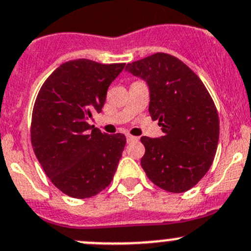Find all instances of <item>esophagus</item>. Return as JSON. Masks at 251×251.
Listing matches in <instances>:
<instances>
[{"instance_id":"esophagus-1","label":"esophagus","mask_w":251,"mask_h":251,"mask_svg":"<svg viewBox=\"0 0 251 251\" xmlns=\"http://www.w3.org/2000/svg\"><path fill=\"white\" fill-rule=\"evenodd\" d=\"M138 140H139L138 136H133V135H130V134H128V135H126V141H128V143H133V141H138Z\"/></svg>"}]
</instances>
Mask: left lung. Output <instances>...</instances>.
<instances>
[{
  "label": "left lung",
  "mask_w": 251,
  "mask_h": 251,
  "mask_svg": "<svg viewBox=\"0 0 251 251\" xmlns=\"http://www.w3.org/2000/svg\"><path fill=\"white\" fill-rule=\"evenodd\" d=\"M126 71L146 81L149 112L163 131L160 138L141 136V167L161 189L187 192L206 175L217 150L220 121L209 91L187 64L162 52Z\"/></svg>",
  "instance_id": "8db88e82"
}]
</instances>
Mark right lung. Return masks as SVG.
Here are the masks:
<instances>
[{
    "label": "right lung",
    "mask_w": 251,
    "mask_h": 251,
    "mask_svg": "<svg viewBox=\"0 0 251 251\" xmlns=\"http://www.w3.org/2000/svg\"><path fill=\"white\" fill-rule=\"evenodd\" d=\"M126 63L80 58L61 64L42 84L31 117V145L47 177L75 199L99 194L113 179L126 136L90 126L100 113L110 84Z\"/></svg>",
    "instance_id": "right-lung-1"
}]
</instances>
